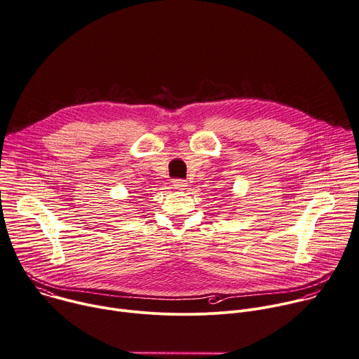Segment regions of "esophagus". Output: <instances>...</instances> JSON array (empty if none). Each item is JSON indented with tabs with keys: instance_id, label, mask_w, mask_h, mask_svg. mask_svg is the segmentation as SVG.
<instances>
[{
	"instance_id": "1",
	"label": "esophagus",
	"mask_w": 359,
	"mask_h": 359,
	"mask_svg": "<svg viewBox=\"0 0 359 359\" xmlns=\"http://www.w3.org/2000/svg\"><path fill=\"white\" fill-rule=\"evenodd\" d=\"M173 187H175L176 190L182 191V190H186V189H187V183H186L184 180L177 179V180H173Z\"/></svg>"
}]
</instances>
